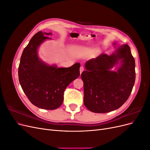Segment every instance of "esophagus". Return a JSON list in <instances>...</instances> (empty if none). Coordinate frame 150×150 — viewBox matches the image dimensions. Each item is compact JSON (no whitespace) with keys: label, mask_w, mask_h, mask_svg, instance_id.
<instances>
[{"label":"esophagus","mask_w":150,"mask_h":150,"mask_svg":"<svg viewBox=\"0 0 150 150\" xmlns=\"http://www.w3.org/2000/svg\"><path fill=\"white\" fill-rule=\"evenodd\" d=\"M79 71H80V73H81V74L82 73V72L84 71V67H83V66H81V67H80Z\"/></svg>","instance_id":"1"}]
</instances>
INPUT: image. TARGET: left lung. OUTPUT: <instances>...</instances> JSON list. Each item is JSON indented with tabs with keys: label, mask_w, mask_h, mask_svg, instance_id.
Masks as SVG:
<instances>
[{
	"label": "left lung",
	"mask_w": 150,
	"mask_h": 150,
	"mask_svg": "<svg viewBox=\"0 0 150 150\" xmlns=\"http://www.w3.org/2000/svg\"><path fill=\"white\" fill-rule=\"evenodd\" d=\"M119 60L121 66L119 69L111 71ZM85 68L81 78L84 104L89 111L108 112L118 109L127 101L136 78L134 59L128 44L122 45L110 56L101 54L89 60Z\"/></svg>",
	"instance_id": "8db88e82"
}]
</instances>
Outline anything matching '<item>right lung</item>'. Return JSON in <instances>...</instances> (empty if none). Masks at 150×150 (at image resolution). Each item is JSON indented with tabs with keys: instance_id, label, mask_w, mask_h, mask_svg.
Returning a JSON list of instances; mask_svg holds the SVG:
<instances>
[{
	"instance_id": "1",
	"label": "right lung",
	"mask_w": 150,
	"mask_h": 150,
	"mask_svg": "<svg viewBox=\"0 0 150 150\" xmlns=\"http://www.w3.org/2000/svg\"><path fill=\"white\" fill-rule=\"evenodd\" d=\"M44 34L51 33L38 32L24 49L18 75L22 89L30 103L39 108L52 110L61 105L67 86L79 76L80 64L58 68L40 61L38 49L45 40L49 39Z\"/></svg>"
}]
</instances>
